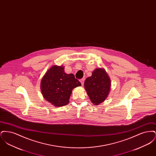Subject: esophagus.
Wrapping results in <instances>:
<instances>
[{"instance_id": "esophagus-1", "label": "esophagus", "mask_w": 156, "mask_h": 156, "mask_svg": "<svg viewBox=\"0 0 156 156\" xmlns=\"http://www.w3.org/2000/svg\"><path fill=\"white\" fill-rule=\"evenodd\" d=\"M84 81H85V79L84 78H82L80 80V82H81V83L82 85H83V83H84Z\"/></svg>"}]
</instances>
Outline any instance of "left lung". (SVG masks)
<instances>
[{
    "label": "left lung",
    "instance_id": "1",
    "mask_svg": "<svg viewBox=\"0 0 156 156\" xmlns=\"http://www.w3.org/2000/svg\"><path fill=\"white\" fill-rule=\"evenodd\" d=\"M84 85L91 102L98 105L108 97L111 88V80L104 69L97 68L91 76L85 80Z\"/></svg>",
    "mask_w": 156,
    "mask_h": 156
}]
</instances>
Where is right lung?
Segmentation results:
<instances>
[{"mask_svg":"<svg viewBox=\"0 0 156 156\" xmlns=\"http://www.w3.org/2000/svg\"><path fill=\"white\" fill-rule=\"evenodd\" d=\"M81 85L74 75L67 74L64 67L54 66L43 76L41 89L45 100L59 107L68 104L73 89Z\"/></svg>","mask_w":156,"mask_h":156,"instance_id":"right-lung-1","label":"right lung"}]
</instances>
